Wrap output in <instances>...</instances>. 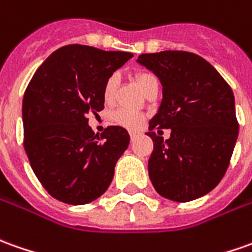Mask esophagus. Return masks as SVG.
Wrapping results in <instances>:
<instances>
[{
	"label": "esophagus",
	"mask_w": 252,
	"mask_h": 252,
	"mask_svg": "<svg viewBox=\"0 0 252 252\" xmlns=\"http://www.w3.org/2000/svg\"><path fill=\"white\" fill-rule=\"evenodd\" d=\"M129 135H131V139H133L136 136V132H129Z\"/></svg>",
	"instance_id": "obj_1"
}]
</instances>
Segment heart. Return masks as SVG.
<instances>
[{"label": "heart", "mask_w": 252, "mask_h": 252, "mask_svg": "<svg viewBox=\"0 0 252 252\" xmlns=\"http://www.w3.org/2000/svg\"><path fill=\"white\" fill-rule=\"evenodd\" d=\"M136 83L139 85V88L145 94L146 91L153 85L158 83L155 74L152 73H139L136 74ZM116 87H117V77L110 76L103 85V99L106 103H110L116 94ZM112 120L121 126H126L128 129H138L142 126L145 121V116L140 113L132 112V110H126V109H119L112 114Z\"/></svg>", "instance_id": "b5f03b06"}]
</instances>
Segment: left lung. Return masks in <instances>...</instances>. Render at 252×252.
I'll return each mask as SVG.
<instances>
[{
  "mask_svg": "<svg viewBox=\"0 0 252 252\" xmlns=\"http://www.w3.org/2000/svg\"><path fill=\"white\" fill-rule=\"evenodd\" d=\"M138 62L162 85L160 109L149 121L150 181L162 197L196 200L220 184L229 167L239 135L233 91L212 64L191 52L142 54ZM164 127L171 129L167 141L153 132Z\"/></svg>",
  "mask_w": 252,
  "mask_h": 252,
  "instance_id": "1",
  "label": "left lung"
}]
</instances>
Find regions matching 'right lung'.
Listing matches in <instances>:
<instances>
[{
    "label": "right lung",
    "instance_id": "obj_1",
    "mask_svg": "<svg viewBox=\"0 0 252 252\" xmlns=\"http://www.w3.org/2000/svg\"><path fill=\"white\" fill-rule=\"evenodd\" d=\"M133 55L71 44L37 68L23 96V146L44 189L66 204L100 197L129 145L126 128L95 135L87 116L103 110V85Z\"/></svg>",
    "mask_w": 252,
    "mask_h": 252
}]
</instances>
